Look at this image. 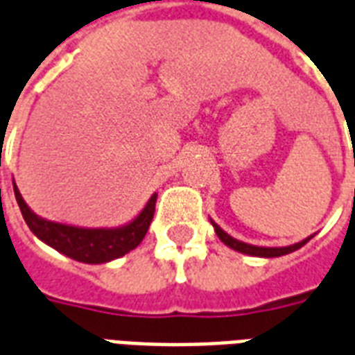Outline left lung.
Returning a JSON list of instances; mask_svg holds the SVG:
<instances>
[{"instance_id":"1","label":"left lung","mask_w":355,"mask_h":355,"mask_svg":"<svg viewBox=\"0 0 355 355\" xmlns=\"http://www.w3.org/2000/svg\"><path fill=\"white\" fill-rule=\"evenodd\" d=\"M210 223H212L214 231H216L218 238H220L221 242L225 243L227 248H231V250L238 251V253H243V255L262 257V259H274V257L288 255V253H292V251L300 250L302 245H305V243L309 242L311 238H313V234H311V236H307L305 240H302V242L292 243V245H286V248H261V245H253V243L240 242V240H236V238H232L231 234H227V232L223 231V229H221V227L218 225V223H216L214 220H210Z\"/></svg>"}]
</instances>
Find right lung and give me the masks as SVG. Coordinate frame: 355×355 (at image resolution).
I'll use <instances>...</instances> for the list:
<instances>
[{"instance_id":"right-lung-1","label":"right lung","mask_w":355,"mask_h":355,"mask_svg":"<svg viewBox=\"0 0 355 355\" xmlns=\"http://www.w3.org/2000/svg\"><path fill=\"white\" fill-rule=\"evenodd\" d=\"M12 188L21 216L35 236L59 253L85 264H104L135 250L147 234L158 199V196L153 193L145 208L126 225L112 227V229L110 227L87 229V227L64 225L40 218L39 214H35L27 207L16 182H12Z\"/></svg>"}]
</instances>
